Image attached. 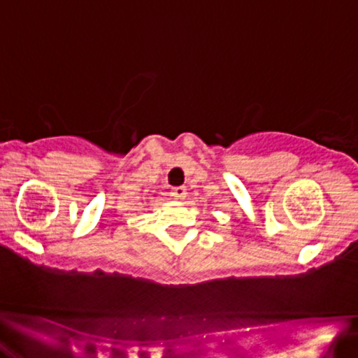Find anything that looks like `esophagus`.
<instances>
[{"label":"esophagus","instance_id":"1","mask_svg":"<svg viewBox=\"0 0 358 358\" xmlns=\"http://www.w3.org/2000/svg\"><path fill=\"white\" fill-rule=\"evenodd\" d=\"M186 194H188V192H186L185 186H175V188H172V196L175 197V199H178V201L185 199Z\"/></svg>","mask_w":358,"mask_h":358}]
</instances>
